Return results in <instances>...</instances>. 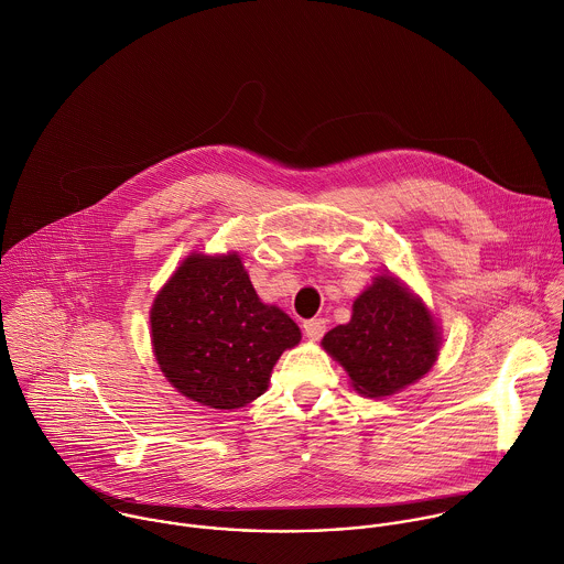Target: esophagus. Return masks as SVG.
<instances>
[{"label":"esophagus","instance_id":"esophagus-1","mask_svg":"<svg viewBox=\"0 0 564 564\" xmlns=\"http://www.w3.org/2000/svg\"><path fill=\"white\" fill-rule=\"evenodd\" d=\"M303 332L310 340H318L327 332V323L323 318H310L303 323Z\"/></svg>","mask_w":564,"mask_h":564}]
</instances>
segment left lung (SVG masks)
<instances>
[{
    "mask_svg": "<svg viewBox=\"0 0 564 564\" xmlns=\"http://www.w3.org/2000/svg\"><path fill=\"white\" fill-rule=\"evenodd\" d=\"M323 347L347 369L356 391L384 398L429 373L440 334L420 299L393 276H378L354 301L351 321L325 334Z\"/></svg>",
    "mask_w": 564,
    "mask_h": 564,
    "instance_id": "obj_1",
    "label": "left lung"
}]
</instances>
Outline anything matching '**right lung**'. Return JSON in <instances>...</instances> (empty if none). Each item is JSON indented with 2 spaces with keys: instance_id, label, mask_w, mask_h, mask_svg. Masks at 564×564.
Listing matches in <instances>:
<instances>
[{
  "instance_id": "right-lung-1",
  "label": "right lung",
  "mask_w": 564,
  "mask_h": 564,
  "mask_svg": "<svg viewBox=\"0 0 564 564\" xmlns=\"http://www.w3.org/2000/svg\"><path fill=\"white\" fill-rule=\"evenodd\" d=\"M151 336L162 373L182 395L230 411L265 393L301 329L259 301L239 254H191L153 301Z\"/></svg>"
}]
</instances>
